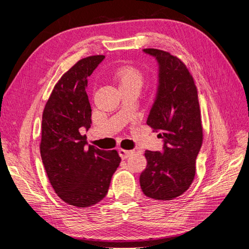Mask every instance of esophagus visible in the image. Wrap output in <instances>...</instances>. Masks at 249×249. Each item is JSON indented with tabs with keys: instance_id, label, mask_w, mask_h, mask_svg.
<instances>
[{
	"instance_id": "obj_1",
	"label": "esophagus",
	"mask_w": 249,
	"mask_h": 249,
	"mask_svg": "<svg viewBox=\"0 0 249 249\" xmlns=\"http://www.w3.org/2000/svg\"><path fill=\"white\" fill-rule=\"evenodd\" d=\"M132 153H133L132 150H125V149H123V148H120V149L118 150V154H119L120 158H122L123 160L126 159V158H129L130 155H132Z\"/></svg>"
}]
</instances>
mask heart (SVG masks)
<instances>
[{
	"mask_svg": "<svg viewBox=\"0 0 249 249\" xmlns=\"http://www.w3.org/2000/svg\"><path fill=\"white\" fill-rule=\"evenodd\" d=\"M114 79L119 88H141L143 85L142 73L133 66H122L115 71Z\"/></svg>",
	"mask_w": 249,
	"mask_h": 249,
	"instance_id": "heart-1",
	"label": "heart"
}]
</instances>
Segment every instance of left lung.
Wrapping results in <instances>:
<instances>
[{
  "label": "left lung",
  "mask_w": 249,
  "mask_h": 249,
  "mask_svg": "<svg viewBox=\"0 0 249 249\" xmlns=\"http://www.w3.org/2000/svg\"><path fill=\"white\" fill-rule=\"evenodd\" d=\"M159 65L156 100L146 124L160 134L163 152L145 150L146 168L140 175L142 192L158 200H171L189 189L202 144L200 109L191 73L168 52L144 49Z\"/></svg>",
  "instance_id": "8db88e82"
}]
</instances>
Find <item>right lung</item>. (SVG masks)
<instances>
[{
    "instance_id": "right-lung-1",
    "label": "right lung",
    "mask_w": 249,
    "mask_h": 249,
    "mask_svg": "<svg viewBox=\"0 0 249 249\" xmlns=\"http://www.w3.org/2000/svg\"><path fill=\"white\" fill-rule=\"evenodd\" d=\"M105 56L81 59L58 81L42 113L40 155L52 187L66 203L78 208L101 201L119 166L116 150L87 146L91 107L87 78Z\"/></svg>"
}]
</instances>
